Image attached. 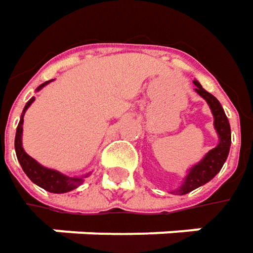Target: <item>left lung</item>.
Instances as JSON below:
<instances>
[{
	"instance_id": "8db88e82",
	"label": "left lung",
	"mask_w": 253,
	"mask_h": 253,
	"mask_svg": "<svg viewBox=\"0 0 253 253\" xmlns=\"http://www.w3.org/2000/svg\"><path fill=\"white\" fill-rule=\"evenodd\" d=\"M194 84L196 86V94L201 95L211 108V112L213 115V128L218 133L219 142L199 162H196L192 168L188 169V173H186L183 182L181 183V186L170 191V194H173V195H185L196 188L208 183L212 178H215V175L222 169L225 161L229 155V148H231V125L225 115V111L222 108L221 102L213 95L209 94L208 91H205L202 88V85L196 80L194 81Z\"/></svg>"
}]
</instances>
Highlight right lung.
Segmentation results:
<instances>
[{
  "mask_svg": "<svg viewBox=\"0 0 253 253\" xmlns=\"http://www.w3.org/2000/svg\"><path fill=\"white\" fill-rule=\"evenodd\" d=\"M54 80H49V81H45L44 84H41L37 91H41L45 85H48L49 83H52ZM35 101V96H32L31 99L25 104L24 111L21 114V118H19V124L17 126V133H15V154H17V158H18L19 165L22 170L25 172V175L31 179L32 182L35 185H38L40 188H42L48 192H52V194H65V192H70L77 189L80 185H83L85 178H88L91 175V172L88 173H84L80 176H68L62 172H59L57 169H51V168H46L44 165H41L40 162H37L35 159L30 157L24 148H22V125H24V115H25V111L31 107V104Z\"/></svg>",
  "mask_w": 253,
  "mask_h": 253,
  "instance_id": "1",
  "label": "right lung"
}]
</instances>
